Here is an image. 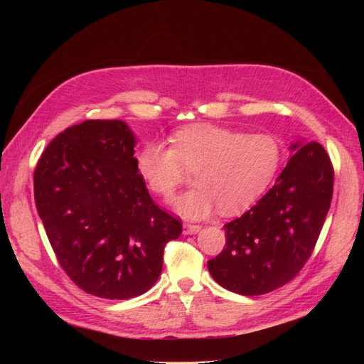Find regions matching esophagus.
I'll list each match as a JSON object with an SVG mask.
<instances>
[{"instance_id": "esophagus-1", "label": "esophagus", "mask_w": 364, "mask_h": 364, "mask_svg": "<svg viewBox=\"0 0 364 364\" xmlns=\"http://www.w3.org/2000/svg\"><path fill=\"white\" fill-rule=\"evenodd\" d=\"M202 229L200 225H193V223H185L183 225V234H196Z\"/></svg>"}]
</instances>
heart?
Instances as JSON below:
<instances>
[{
    "mask_svg": "<svg viewBox=\"0 0 364 364\" xmlns=\"http://www.w3.org/2000/svg\"><path fill=\"white\" fill-rule=\"evenodd\" d=\"M173 147L150 141L136 156L149 190L171 200L186 178L196 173L194 190L176 202L186 218H205L220 208L226 215L246 211L269 188L281 165L279 142L267 134H250L214 124L178 130Z\"/></svg>",
    "mask_w": 364,
    "mask_h": 364,
    "instance_id": "1",
    "label": "heart"
}]
</instances>
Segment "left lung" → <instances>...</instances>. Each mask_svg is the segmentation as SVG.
I'll return each instance as SVG.
<instances>
[{"label": "left lung", "mask_w": 364, "mask_h": 364, "mask_svg": "<svg viewBox=\"0 0 364 364\" xmlns=\"http://www.w3.org/2000/svg\"><path fill=\"white\" fill-rule=\"evenodd\" d=\"M294 155L267 194L225 225L226 247L208 261L229 291L266 294L290 282L311 257L333 200L334 168L318 142L291 146Z\"/></svg>", "instance_id": "1"}]
</instances>
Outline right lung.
Returning <instances> with one entry per match:
<instances>
[{
    "label": "right lung",
    "mask_w": 364,
    "mask_h": 364,
    "mask_svg": "<svg viewBox=\"0 0 364 364\" xmlns=\"http://www.w3.org/2000/svg\"><path fill=\"white\" fill-rule=\"evenodd\" d=\"M134 147L121 119H86L50 142L33 174L60 267L103 299L146 293L161 274L165 245L182 232L181 220L150 197Z\"/></svg>",
    "instance_id": "1"
}]
</instances>
